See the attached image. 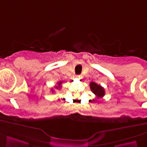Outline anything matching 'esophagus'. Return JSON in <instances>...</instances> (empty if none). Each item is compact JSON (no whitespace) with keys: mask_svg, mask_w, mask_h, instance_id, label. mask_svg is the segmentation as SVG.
<instances>
[{"mask_svg":"<svg viewBox=\"0 0 147 147\" xmlns=\"http://www.w3.org/2000/svg\"><path fill=\"white\" fill-rule=\"evenodd\" d=\"M76 77L77 79H80V80L82 79V75H77V76H76Z\"/></svg>","mask_w":147,"mask_h":147,"instance_id":"1","label":"esophagus"}]
</instances>
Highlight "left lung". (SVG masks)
Instances as JSON below:
<instances>
[{
  "label": "left lung",
  "instance_id": "1",
  "mask_svg": "<svg viewBox=\"0 0 147 147\" xmlns=\"http://www.w3.org/2000/svg\"><path fill=\"white\" fill-rule=\"evenodd\" d=\"M90 88L91 91L96 96L97 98H101L105 95V90L100 85H97L94 82L90 83Z\"/></svg>",
  "mask_w": 147,
  "mask_h": 147
}]
</instances>
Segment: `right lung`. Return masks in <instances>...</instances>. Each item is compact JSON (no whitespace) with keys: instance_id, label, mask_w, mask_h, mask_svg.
I'll return each instance as SVG.
<instances>
[{"instance_id":"1","label":"right lung","mask_w":147,"mask_h":147,"mask_svg":"<svg viewBox=\"0 0 147 147\" xmlns=\"http://www.w3.org/2000/svg\"><path fill=\"white\" fill-rule=\"evenodd\" d=\"M61 83H62V82H58V86H55V88H56V89H59L60 88H61ZM52 92H54V91H53V90H52Z\"/></svg>"}]
</instances>
